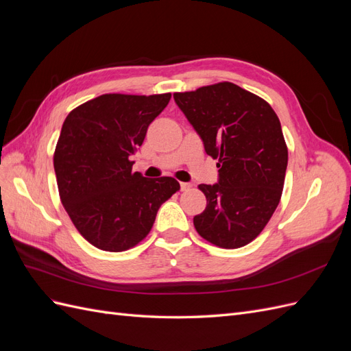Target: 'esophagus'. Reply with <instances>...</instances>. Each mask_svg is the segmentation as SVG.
Segmentation results:
<instances>
[{"mask_svg": "<svg viewBox=\"0 0 351 351\" xmlns=\"http://www.w3.org/2000/svg\"><path fill=\"white\" fill-rule=\"evenodd\" d=\"M190 187H192V184H190V183H180V189H182V190H189Z\"/></svg>", "mask_w": 351, "mask_h": 351, "instance_id": "34e87169", "label": "esophagus"}]
</instances>
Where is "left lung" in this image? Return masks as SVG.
I'll return each mask as SVG.
<instances>
[{"instance_id": "8db88e82", "label": "left lung", "mask_w": 351, "mask_h": 351, "mask_svg": "<svg viewBox=\"0 0 351 351\" xmlns=\"http://www.w3.org/2000/svg\"><path fill=\"white\" fill-rule=\"evenodd\" d=\"M174 101L218 158V183L200 184L206 208L193 218L205 240L237 249L256 239L277 209L289 151L271 105L230 82L174 93Z\"/></svg>"}]
</instances>
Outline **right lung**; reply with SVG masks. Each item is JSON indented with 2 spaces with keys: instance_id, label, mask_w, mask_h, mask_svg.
<instances>
[{
  "instance_id": "obj_1",
  "label": "right lung",
  "mask_w": 351,
  "mask_h": 351,
  "mask_svg": "<svg viewBox=\"0 0 351 351\" xmlns=\"http://www.w3.org/2000/svg\"><path fill=\"white\" fill-rule=\"evenodd\" d=\"M171 93H107L74 108L54 154L58 192L74 227L95 247L123 252L142 241L180 184L133 173L130 156Z\"/></svg>"
}]
</instances>
